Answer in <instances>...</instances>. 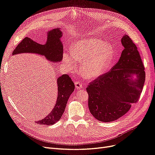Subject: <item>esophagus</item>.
Wrapping results in <instances>:
<instances>
[{
    "mask_svg": "<svg viewBox=\"0 0 155 155\" xmlns=\"http://www.w3.org/2000/svg\"><path fill=\"white\" fill-rule=\"evenodd\" d=\"M75 87H76L77 89H83V84L80 81H78V80H77V81L75 82Z\"/></svg>",
    "mask_w": 155,
    "mask_h": 155,
    "instance_id": "1",
    "label": "esophagus"
}]
</instances>
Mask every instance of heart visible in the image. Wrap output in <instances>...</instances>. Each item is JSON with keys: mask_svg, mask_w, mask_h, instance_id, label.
<instances>
[{"mask_svg": "<svg viewBox=\"0 0 155 155\" xmlns=\"http://www.w3.org/2000/svg\"><path fill=\"white\" fill-rule=\"evenodd\" d=\"M114 58L111 44L103 40L91 38L76 42L71 53L64 54L63 61L71 70L75 68L76 60L83 61L80 70L84 77L94 79L106 71Z\"/></svg>", "mask_w": 155, "mask_h": 155, "instance_id": "1", "label": "heart"}]
</instances>
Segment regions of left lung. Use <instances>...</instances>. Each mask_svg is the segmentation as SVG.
Returning <instances> with one entry per match:
<instances>
[{
    "label": "left lung",
    "instance_id": "obj_1",
    "mask_svg": "<svg viewBox=\"0 0 155 155\" xmlns=\"http://www.w3.org/2000/svg\"><path fill=\"white\" fill-rule=\"evenodd\" d=\"M121 42L124 49L118 61L86 89L90 112L103 122H113L129 111L138 101L145 82L144 66L136 44L127 35Z\"/></svg>",
    "mask_w": 155,
    "mask_h": 155
}]
</instances>
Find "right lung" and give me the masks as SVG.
Wrapping results in <instances>:
<instances>
[{
	"label": "right lung",
	"instance_id": "1",
	"mask_svg": "<svg viewBox=\"0 0 155 155\" xmlns=\"http://www.w3.org/2000/svg\"><path fill=\"white\" fill-rule=\"evenodd\" d=\"M62 32L59 28H55L48 33V39L45 44H40L28 37H25L12 52V55L21 53H34L42 55L51 62H60L63 59V46L60 38ZM58 97L56 104L49 115L37 124L51 125L59 120L64 111L68 100L75 89L71 78L66 74L57 79Z\"/></svg>",
	"mask_w": 155,
	"mask_h": 155
}]
</instances>
